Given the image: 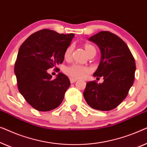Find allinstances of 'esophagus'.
Wrapping results in <instances>:
<instances>
[{
    "mask_svg": "<svg viewBox=\"0 0 147 147\" xmlns=\"http://www.w3.org/2000/svg\"><path fill=\"white\" fill-rule=\"evenodd\" d=\"M76 79L75 78H70V81H71V83H74V82H75L76 81Z\"/></svg>",
    "mask_w": 147,
    "mask_h": 147,
    "instance_id": "esophagus-1",
    "label": "esophagus"
}]
</instances>
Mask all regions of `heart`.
<instances>
[{"label":"heart","mask_w":147,"mask_h":147,"mask_svg":"<svg viewBox=\"0 0 147 147\" xmlns=\"http://www.w3.org/2000/svg\"><path fill=\"white\" fill-rule=\"evenodd\" d=\"M84 49L86 54L89 55L93 52H96L95 48L91 45L86 44L84 45ZM73 47L72 45L69 46L66 49L65 54H64V57L66 60H69L71 57L72 53H73ZM88 72V69L87 67H84L78 65V64H73L66 67L65 70V73L67 75H68L72 78H80L85 75Z\"/></svg>","instance_id":"b5f03b06"}]
</instances>
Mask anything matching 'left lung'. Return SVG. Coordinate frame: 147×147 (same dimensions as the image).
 I'll return each mask as SVG.
<instances>
[{
  "mask_svg": "<svg viewBox=\"0 0 147 147\" xmlns=\"http://www.w3.org/2000/svg\"><path fill=\"white\" fill-rule=\"evenodd\" d=\"M88 40L95 43L100 51V63L93 75L102 77L104 82H88L84 98L92 109L113 110L123 102L133 86L135 59L127 44L112 32L101 31Z\"/></svg>",
  "mask_w": 147,
  "mask_h": 147,
  "instance_id": "obj_1",
  "label": "left lung"
}]
</instances>
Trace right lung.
<instances>
[{"mask_svg":"<svg viewBox=\"0 0 147 147\" xmlns=\"http://www.w3.org/2000/svg\"><path fill=\"white\" fill-rule=\"evenodd\" d=\"M74 36L73 33L43 29L33 33L20 46L14 65L18 88L36 110H53L63 102L71 85L69 78L59 73L53 79L47 70L63 63Z\"/></svg>","mask_w":147,"mask_h":147,"instance_id":"right-lung-1","label":"right lung"}]
</instances>
